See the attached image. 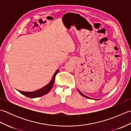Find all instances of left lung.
<instances>
[{"instance_id":"left-lung-1","label":"left lung","mask_w":131,"mask_h":131,"mask_svg":"<svg viewBox=\"0 0 131 131\" xmlns=\"http://www.w3.org/2000/svg\"><path fill=\"white\" fill-rule=\"evenodd\" d=\"M79 93H80V94H81V95H82L83 96H84V97H86V98H87V99H91V98H90V97H87V96H85V95H84V94H83L82 92H80L79 90Z\"/></svg>"}]
</instances>
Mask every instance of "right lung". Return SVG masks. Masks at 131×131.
<instances>
[{"instance_id": "add662e5", "label": "right lung", "mask_w": 131, "mask_h": 131, "mask_svg": "<svg viewBox=\"0 0 131 131\" xmlns=\"http://www.w3.org/2000/svg\"><path fill=\"white\" fill-rule=\"evenodd\" d=\"M58 72V70H57L56 72L54 73L53 77L52 78V80L48 85H47L46 86H45V87L40 89V90H38L34 92H24V91H18L21 94H24V95H25L27 97H29V98H36V97H39L42 96L44 95V94H46L47 93H48L49 92L50 90H51V88H52L53 85L54 80H55V77L56 76Z\"/></svg>"}]
</instances>
